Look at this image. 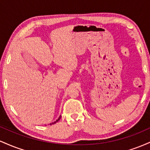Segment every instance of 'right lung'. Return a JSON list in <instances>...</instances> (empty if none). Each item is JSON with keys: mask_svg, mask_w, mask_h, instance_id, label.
<instances>
[{"mask_svg": "<svg viewBox=\"0 0 150 150\" xmlns=\"http://www.w3.org/2000/svg\"><path fill=\"white\" fill-rule=\"evenodd\" d=\"M60 118H61V116H60L59 117H58V119H57V120H56V121H54V122H53V123H50V125H51V124H53V123H56V122H58V120H60Z\"/></svg>", "mask_w": 150, "mask_h": 150, "instance_id": "obj_1", "label": "right lung"}]
</instances>
